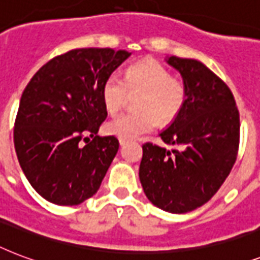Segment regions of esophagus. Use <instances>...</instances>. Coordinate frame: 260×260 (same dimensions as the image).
Masks as SVG:
<instances>
[{"instance_id": "1", "label": "esophagus", "mask_w": 260, "mask_h": 260, "mask_svg": "<svg viewBox=\"0 0 260 260\" xmlns=\"http://www.w3.org/2000/svg\"><path fill=\"white\" fill-rule=\"evenodd\" d=\"M126 144H127V142H126V141H124V140H119V145H120V146H124V145H126Z\"/></svg>"}]
</instances>
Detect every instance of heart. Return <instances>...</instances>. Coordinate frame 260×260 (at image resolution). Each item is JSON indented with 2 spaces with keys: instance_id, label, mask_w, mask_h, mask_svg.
<instances>
[{
  "instance_id": "heart-1",
  "label": "heart",
  "mask_w": 260,
  "mask_h": 260,
  "mask_svg": "<svg viewBox=\"0 0 260 260\" xmlns=\"http://www.w3.org/2000/svg\"><path fill=\"white\" fill-rule=\"evenodd\" d=\"M128 93H140L136 99L137 112H126L106 124V132L119 140L130 141L152 132L157 124L170 123L186 103V86L156 61H144L130 66L124 78L110 74L102 88L104 107L116 114L127 100Z\"/></svg>"
}]
</instances>
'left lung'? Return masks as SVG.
<instances>
[{
    "mask_svg": "<svg viewBox=\"0 0 260 260\" xmlns=\"http://www.w3.org/2000/svg\"><path fill=\"white\" fill-rule=\"evenodd\" d=\"M180 73L186 103L161 140L178 149L142 145L140 180L145 195L164 212L183 214L216 194L236 161L240 118L232 92L202 62L168 57Z\"/></svg>",
    "mask_w": 260,
    "mask_h": 260,
    "instance_id": "left-lung-1",
    "label": "left lung"
}]
</instances>
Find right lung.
I'll return each instance as SVG.
<instances>
[{"instance_id":"right-lung-1","label":"right lung","mask_w":260,"mask_h":260,"mask_svg":"<svg viewBox=\"0 0 260 260\" xmlns=\"http://www.w3.org/2000/svg\"><path fill=\"white\" fill-rule=\"evenodd\" d=\"M130 55L112 48L70 50L42 66L25 86L13 132L16 154L29 184L48 202L73 206L98 192L119 149L114 136H98L107 118L102 88Z\"/></svg>"}]
</instances>
